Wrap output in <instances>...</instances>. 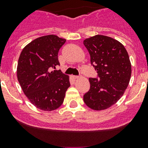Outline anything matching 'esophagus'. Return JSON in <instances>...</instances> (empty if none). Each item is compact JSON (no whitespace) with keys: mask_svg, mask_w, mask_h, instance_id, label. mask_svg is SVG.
I'll return each mask as SVG.
<instances>
[{"mask_svg":"<svg viewBox=\"0 0 148 148\" xmlns=\"http://www.w3.org/2000/svg\"><path fill=\"white\" fill-rule=\"evenodd\" d=\"M79 77L80 76H78V75H73V78H74V79H78V78H79Z\"/></svg>","mask_w":148,"mask_h":148,"instance_id":"34e87169","label":"esophagus"}]
</instances>
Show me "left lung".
Listing matches in <instances>:
<instances>
[{"mask_svg": "<svg viewBox=\"0 0 148 148\" xmlns=\"http://www.w3.org/2000/svg\"><path fill=\"white\" fill-rule=\"evenodd\" d=\"M98 78H89L90 88L84 101L94 110L116 104L125 93L131 76V64L126 49L114 38L96 35L84 40Z\"/></svg>", "mask_w": 148, "mask_h": 148, "instance_id": "8db88e82", "label": "left lung"}]
</instances>
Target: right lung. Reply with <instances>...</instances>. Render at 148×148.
<instances>
[{"label":"right lung","instance_id":"1","mask_svg":"<svg viewBox=\"0 0 148 148\" xmlns=\"http://www.w3.org/2000/svg\"><path fill=\"white\" fill-rule=\"evenodd\" d=\"M65 42L55 35L39 37L23 48L18 59L17 76L22 90L41 110L58 109L70 86L68 75L52 70L60 66L58 53Z\"/></svg>","mask_w":148,"mask_h":148}]
</instances>
